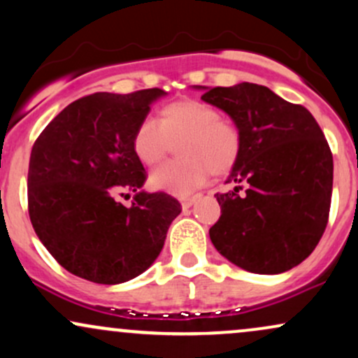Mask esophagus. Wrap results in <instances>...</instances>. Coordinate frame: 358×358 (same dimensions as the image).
<instances>
[{"mask_svg":"<svg viewBox=\"0 0 358 358\" xmlns=\"http://www.w3.org/2000/svg\"><path fill=\"white\" fill-rule=\"evenodd\" d=\"M196 199H199V195H182L180 196V202H182L183 208H188L196 202Z\"/></svg>","mask_w":358,"mask_h":358,"instance_id":"1","label":"esophagus"}]
</instances>
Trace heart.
<instances>
[{
	"instance_id": "1",
	"label": "heart",
	"mask_w": 358,
	"mask_h": 358,
	"mask_svg": "<svg viewBox=\"0 0 358 358\" xmlns=\"http://www.w3.org/2000/svg\"><path fill=\"white\" fill-rule=\"evenodd\" d=\"M180 138L182 158L165 163L151 176L156 187L178 195L202 187L212 173H229L242 151V134L236 122L222 117L210 104L182 99L159 110L158 121L139 122L133 134L134 155L146 166H155Z\"/></svg>"
}]
</instances>
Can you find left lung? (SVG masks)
<instances>
[{
    "instance_id": "obj_1",
    "label": "left lung",
    "mask_w": 358,
    "mask_h": 358,
    "mask_svg": "<svg viewBox=\"0 0 358 358\" xmlns=\"http://www.w3.org/2000/svg\"><path fill=\"white\" fill-rule=\"evenodd\" d=\"M202 99L225 110L242 134L227 180L237 187L215 195L222 213L210 241L250 273L294 268L318 245L330 215L334 156L322 127L301 104L250 82L208 89Z\"/></svg>"
}]
</instances>
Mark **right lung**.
<instances>
[{"label": "right lung", "mask_w": 358, "mask_h": 358, "mask_svg": "<svg viewBox=\"0 0 358 358\" xmlns=\"http://www.w3.org/2000/svg\"><path fill=\"white\" fill-rule=\"evenodd\" d=\"M165 90L96 92L55 116L36 138L28 165V213L62 268L99 285H119L153 264L182 205L165 192H138L146 170L134 129ZM137 192L131 208L115 202Z\"/></svg>", "instance_id": "right-lung-1"}]
</instances>
